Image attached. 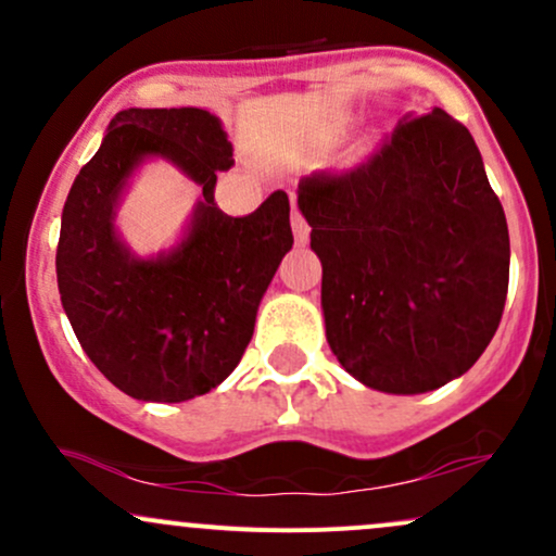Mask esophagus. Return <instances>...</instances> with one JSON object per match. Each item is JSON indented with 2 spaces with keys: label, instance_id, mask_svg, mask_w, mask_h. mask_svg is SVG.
<instances>
[{
  "label": "esophagus",
  "instance_id": "obj_1",
  "mask_svg": "<svg viewBox=\"0 0 556 556\" xmlns=\"http://www.w3.org/2000/svg\"><path fill=\"white\" fill-rule=\"evenodd\" d=\"M292 232H295V242L298 245H305L311 238V227L308 222H305V216L298 212V203L292 201Z\"/></svg>",
  "mask_w": 556,
  "mask_h": 556
}]
</instances>
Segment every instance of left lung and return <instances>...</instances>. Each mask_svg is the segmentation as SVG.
I'll return each instance as SVG.
<instances>
[{"label":"left lung","mask_w":556,"mask_h":556,"mask_svg":"<svg viewBox=\"0 0 556 556\" xmlns=\"http://www.w3.org/2000/svg\"><path fill=\"white\" fill-rule=\"evenodd\" d=\"M298 208L344 371L420 394L481 358L507 300L509 232L468 127L439 106L405 117L358 167L303 177Z\"/></svg>","instance_id":"left-lung-1"}]
</instances>
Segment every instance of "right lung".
<instances>
[{"label":"right lung","mask_w":556,"mask_h":556,"mask_svg":"<svg viewBox=\"0 0 556 556\" xmlns=\"http://www.w3.org/2000/svg\"><path fill=\"white\" fill-rule=\"evenodd\" d=\"M164 155L202 185L186 240L138 260L113 232L126 177ZM232 143L206 110H125L75 177L62 208L56 285L88 358L114 387L146 402L212 392L235 371L256 327L258 303L292 248L290 198L274 190L248 216L214 203L216 172Z\"/></svg>","instance_id":"obj_1"}]
</instances>
